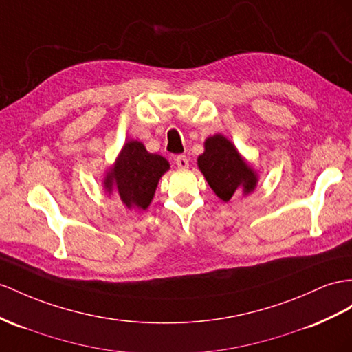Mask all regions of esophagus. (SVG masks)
I'll return each instance as SVG.
<instances>
[{
    "instance_id": "esophagus-1",
    "label": "esophagus",
    "mask_w": 352,
    "mask_h": 352,
    "mask_svg": "<svg viewBox=\"0 0 352 352\" xmlns=\"http://www.w3.org/2000/svg\"><path fill=\"white\" fill-rule=\"evenodd\" d=\"M175 164L179 169H186V168H188V159L186 156H177Z\"/></svg>"
}]
</instances>
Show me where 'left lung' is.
Wrapping results in <instances>:
<instances>
[{
	"instance_id": "8db88e82",
	"label": "left lung",
	"mask_w": 352,
	"mask_h": 352,
	"mask_svg": "<svg viewBox=\"0 0 352 352\" xmlns=\"http://www.w3.org/2000/svg\"><path fill=\"white\" fill-rule=\"evenodd\" d=\"M204 148L197 157V168L223 202H229L235 195L248 196L256 190L257 170L230 140L215 133L205 140Z\"/></svg>"
}]
</instances>
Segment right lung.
I'll return each mask as SVG.
<instances>
[{"label": "right lung", "mask_w": 352, "mask_h": 352, "mask_svg": "<svg viewBox=\"0 0 352 352\" xmlns=\"http://www.w3.org/2000/svg\"><path fill=\"white\" fill-rule=\"evenodd\" d=\"M169 168L164 156L147 151L141 141L129 140L107 169L102 187L107 195L116 196L128 210L146 211L155 197L159 179Z\"/></svg>", "instance_id": "add662e5"}]
</instances>
